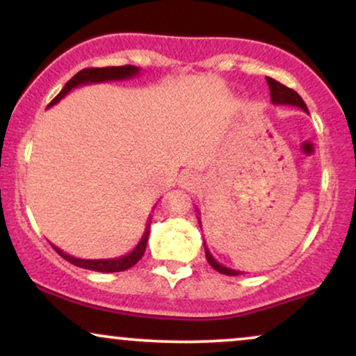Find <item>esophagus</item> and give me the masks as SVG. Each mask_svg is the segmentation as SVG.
Listing matches in <instances>:
<instances>
[{
	"mask_svg": "<svg viewBox=\"0 0 356 356\" xmlns=\"http://www.w3.org/2000/svg\"><path fill=\"white\" fill-rule=\"evenodd\" d=\"M181 186L184 188H187V191H195V188H199L200 186V177L197 174L193 172H184L181 175Z\"/></svg>",
	"mask_w": 356,
	"mask_h": 356,
	"instance_id": "34e87169",
	"label": "esophagus"
}]
</instances>
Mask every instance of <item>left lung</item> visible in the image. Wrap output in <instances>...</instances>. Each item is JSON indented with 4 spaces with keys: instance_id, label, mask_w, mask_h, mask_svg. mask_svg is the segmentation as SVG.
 Returning a JSON list of instances; mask_svg holds the SVG:
<instances>
[{
    "instance_id": "8db88e82",
    "label": "left lung",
    "mask_w": 356,
    "mask_h": 356,
    "mask_svg": "<svg viewBox=\"0 0 356 356\" xmlns=\"http://www.w3.org/2000/svg\"><path fill=\"white\" fill-rule=\"evenodd\" d=\"M266 82L269 85V92H271V103H273V105L298 106V108H300V110H304L305 113H309L307 105H305L304 100L300 98L298 92H294L292 88H287L286 85L276 82V80L271 79V77H266ZM199 223H200V218H199ZM204 248H205V258H207V261H209L210 266L215 269V271L227 274V276H240V274H243L241 271H236V269H230V268L223 266L222 263H218V261L210 254V251L205 246V243H204Z\"/></svg>"
}]
</instances>
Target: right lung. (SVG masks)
Listing matches in <instances>:
<instances>
[{
	"label": "right lung",
	"instance_id": "1",
	"mask_svg": "<svg viewBox=\"0 0 356 356\" xmlns=\"http://www.w3.org/2000/svg\"><path fill=\"white\" fill-rule=\"evenodd\" d=\"M139 74V67L134 65H121V67H103V69H83L80 70L79 74H75L69 82L65 83V87L60 90V93L54 98V100L49 103V106L56 105L64 98L67 93L70 92L72 88L82 87V85H88V83H102V82H116V80H126V79H133ZM149 225H151V217L147 220L146 225V232L143 235L141 240L136 246H134L133 251H129L128 254L120 256V258H113V259H82V258H75V256H70L62 251L60 248H57L56 245H52V248L57 251L58 254L62 256L65 261H69L70 264L74 266L83 268V269H90V271H98V273H120V271H126L134 264L138 263L139 259L143 258L145 254L146 246H147V238H149Z\"/></svg>",
	"mask_w": 356,
	"mask_h": 356
}]
</instances>
